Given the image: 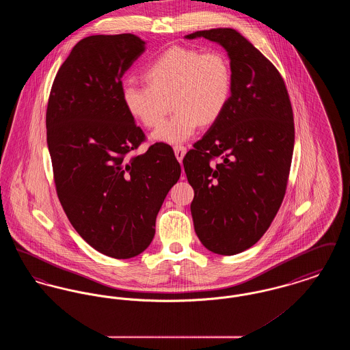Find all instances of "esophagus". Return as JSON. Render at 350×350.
Here are the masks:
<instances>
[{"label": "esophagus", "mask_w": 350, "mask_h": 350, "mask_svg": "<svg viewBox=\"0 0 350 350\" xmlns=\"http://www.w3.org/2000/svg\"><path fill=\"white\" fill-rule=\"evenodd\" d=\"M173 150H174V154L177 157V160L181 163L183 157H185V154H186V148L183 146H176Z\"/></svg>", "instance_id": "34e87169"}]
</instances>
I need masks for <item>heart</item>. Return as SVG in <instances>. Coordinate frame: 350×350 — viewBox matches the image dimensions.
<instances>
[{"instance_id": "b5f03b06", "label": "heart", "mask_w": 350, "mask_h": 350, "mask_svg": "<svg viewBox=\"0 0 350 350\" xmlns=\"http://www.w3.org/2000/svg\"><path fill=\"white\" fill-rule=\"evenodd\" d=\"M144 77L148 85H123L122 100L129 114L148 129L164 120L172 103L176 113L152 133L160 143L180 144L200 123L213 124L232 96V68L220 51L172 47L150 63Z\"/></svg>"}]
</instances>
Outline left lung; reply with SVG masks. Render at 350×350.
<instances>
[{
    "instance_id": "8db88e82",
    "label": "left lung",
    "mask_w": 350,
    "mask_h": 350,
    "mask_svg": "<svg viewBox=\"0 0 350 350\" xmlns=\"http://www.w3.org/2000/svg\"><path fill=\"white\" fill-rule=\"evenodd\" d=\"M185 38L220 44L232 68L227 109L183 159L200 243L232 256L254 245L281 207L294 150L293 109L277 68L239 31L219 27Z\"/></svg>"
}]
</instances>
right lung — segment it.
I'll use <instances>...</instances> for the list:
<instances>
[{"label": "right lung", "mask_w": 350, "mask_h": 350, "mask_svg": "<svg viewBox=\"0 0 350 350\" xmlns=\"http://www.w3.org/2000/svg\"><path fill=\"white\" fill-rule=\"evenodd\" d=\"M146 51L133 33L80 40L59 69L46 127L59 200L94 250L131 258L150 247L156 217L181 167L167 144L126 154L144 140L122 100V77Z\"/></svg>", "instance_id": "right-lung-1"}]
</instances>
